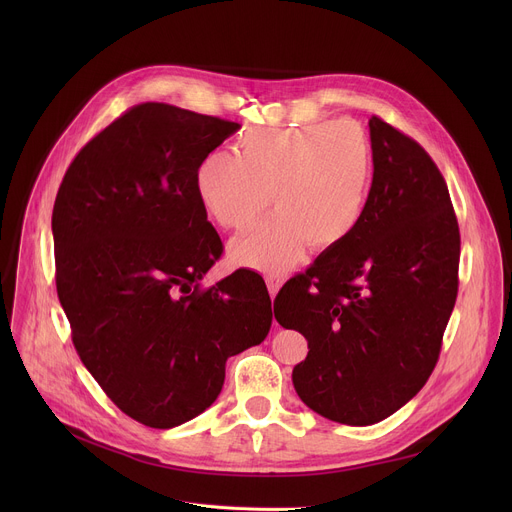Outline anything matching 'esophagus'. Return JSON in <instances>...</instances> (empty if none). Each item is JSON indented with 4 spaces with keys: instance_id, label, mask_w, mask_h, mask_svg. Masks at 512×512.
Here are the masks:
<instances>
[{
    "instance_id": "obj_1",
    "label": "esophagus",
    "mask_w": 512,
    "mask_h": 512,
    "mask_svg": "<svg viewBox=\"0 0 512 512\" xmlns=\"http://www.w3.org/2000/svg\"><path fill=\"white\" fill-rule=\"evenodd\" d=\"M265 283H267V289H269V296L275 298L279 287L283 285V275H279V273H267V275H265Z\"/></svg>"
}]
</instances>
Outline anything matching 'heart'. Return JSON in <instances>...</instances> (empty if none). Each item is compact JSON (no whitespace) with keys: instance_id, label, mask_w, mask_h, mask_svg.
<instances>
[{"instance_id":"b5f03b06","label":"heart","mask_w":512,"mask_h":512,"mask_svg":"<svg viewBox=\"0 0 512 512\" xmlns=\"http://www.w3.org/2000/svg\"><path fill=\"white\" fill-rule=\"evenodd\" d=\"M375 174L371 137L352 119L287 129H255L237 141L235 158L210 152L194 172L196 194L216 225L251 227L231 245L237 263L283 271L306 243L324 251L346 241L369 204Z\"/></svg>"}]
</instances>
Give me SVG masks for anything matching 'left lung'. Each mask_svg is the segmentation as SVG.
<instances>
[{
    "label": "left lung",
    "instance_id": "obj_1",
    "mask_svg": "<svg viewBox=\"0 0 512 512\" xmlns=\"http://www.w3.org/2000/svg\"><path fill=\"white\" fill-rule=\"evenodd\" d=\"M369 129L375 174L358 227L273 302L275 320L308 340L291 373L300 399L346 425L383 421L419 393L458 296L460 229L442 172L381 117Z\"/></svg>",
    "mask_w": 512,
    "mask_h": 512
}]
</instances>
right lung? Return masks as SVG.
I'll use <instances>...</instances> for the list:
<instances>
[{
  "label": "right lung",
  "instance_id": "right-lung-1",
  "mask_svg": "<svg viewBox=\"0 0 512 512\" xmlns=\"http://www.w3.org/2000/svg\"><path fill=\"white\" fill-rule=\"evenodd\" d=\"M237 129L166 103L135 105L77 154L54 200L56 291L72 344L107 397L148 427L210 407L227 358L271 326L259 273L200 287L223 241L194 172Z\"/></svg>",
  "mask_w": 512,
  "mask_h": 512
}]
</instances>
